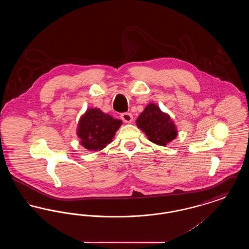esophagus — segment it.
I'll use <instances>...</instances> for the list:
<instances>
[{"label":"esophagus","instance_id":"obj_1","mask_svg":"<svg viewBox=\"0 0 249 249\" xmlns=\"http://www.w3.org/2000/svg\"><path fill=\"white\" fill-rule=\"evenodd\" d=\"M120 118L125 123H130L133 119V116L130 113H123V114H121Z\"/></svg>","mask_w":249,"mask_h":249}]
</instances>
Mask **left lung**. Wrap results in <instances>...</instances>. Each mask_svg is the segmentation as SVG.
Listing matches in <instances>:
<instances>
[{
    "instance_id": "8db88e82",
    "label": "left lung",
    "mask_w": 249,
    "mask_h": 249,
    "mask_svg": "<svg viewBox=\"0 0 249 249\" xmlns=\"http://www.w3.org/2000/svg\"><path fill=\"white\" fill-rule=\"evenodd\" d=\"M136 125L150 142L159 145H166L178 136V129L173 119L154 103L143 109L136 120Z\"/></svg>"
}]
</instances>
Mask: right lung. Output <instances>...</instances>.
I'll return each instance as SVG.
<instances>
[{"label":"right lung","instance_id":"obj_1","mask_svg":"<svg viewBox=\"0 0 249 249\" xmlns=\"http://www.w3.org/2000/svg\"><path fill=\"white\" fill-rule=\"evenodd\" d=\"M122 124L98 108H88L78 122L76 134L80 144L89 151H100L112 142Z\"/></svg>","mask_w":249,"mask_h":249}]
</instances>
